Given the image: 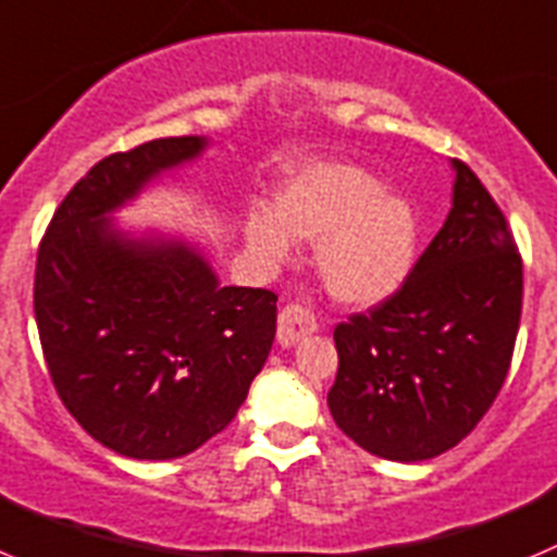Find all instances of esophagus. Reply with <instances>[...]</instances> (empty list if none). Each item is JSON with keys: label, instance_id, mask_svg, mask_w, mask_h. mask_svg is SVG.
Listing matches in <instances>:
<instances>
[{"label": "esophagus", "instance_id": "esophagus-1", "mask_svg": "<svg viewBox=\"0 0 557 557\" xmlns=\"http://www.w3.org/2000/svg\"><path fill=\"white\" fill-rule=\"evenodd\" d=\"M315 333V319L308 308L302 305H288L280 310L277 319V341L283 347H294L299 338Z\"/></svg>", "mask_w": 557, "mask_h": 557}]
</instances>
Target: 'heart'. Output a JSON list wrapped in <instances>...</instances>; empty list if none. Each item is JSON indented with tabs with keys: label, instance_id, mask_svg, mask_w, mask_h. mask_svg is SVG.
<instances>
[{
	"label": "heart",
	"instance_id": "1",
	"mask_svg": "<svg viewBox=\"0 0 557 557\" xmlns=\"http://www.w3.org/2000/svg\"><path fill=\"white\" fill-rule=\"evenodd\" d=\"M290 238L315 244V274L335 302L372 308L408 280L419 255V216L377 174L352 163H313L290 174L274 210L255 208L247 242L283 263Z\"/></svg>",
	"mask_w": 557,
	"mask_h": 557
}]
</instances>
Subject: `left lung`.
Wrapping results in <instances>:
<instances>
[{
	"label": "left lung",
	"instance_id": "8db88e82",
	"mask_svg": "<svg viewBox=\"0 0 557 557\" xmlns=\"http://www.w3.org/2000/svg\"><path fill=\"white\" fill-rule=\"evenodd\" d=\"M453 208L397 294L335 327L330 413L366 453L430 460L497 399L522 315V258L503 210L453 160Z\"/></svg>",
	"mask_w": 557,
	"mask_h": 557
}]
</instances>
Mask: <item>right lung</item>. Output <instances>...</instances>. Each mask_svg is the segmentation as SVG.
<instances>
[{
  "label": "right lung",
  "mask_w": 557,
  "mask_h": 557,
  "mask_svg": "<svg viewBox=\"0 0 557 557\" xmlns=\"http://www.w3.org/2000/svg\"><path fill=\"white\" fill-rule=\"evenodd\" d=\"M205 149L183 135L99 160L38 249L35 322L58 397L124 458H183L222 433L277 333L272 290L219 285L197 244L110 216Z\"/></svg>",
  "instance_id": "1"
}]
</instances>
